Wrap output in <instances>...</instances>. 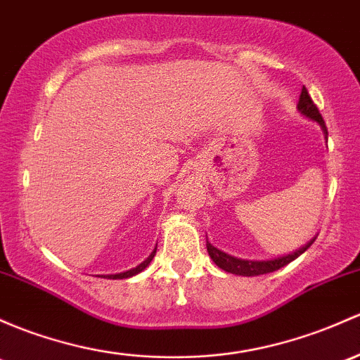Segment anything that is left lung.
Listing matches in <instances>:
<instances>
[{
    "label": "left lung",
    "instance_id": "8db88e82",
    "mask_svg": "<svg viewBox=\"0 0 360 360\" xmlns=\"http://www.w3.org/2000/svg\"><path fill=\"white\" fill-rule=\"evenodd\" d=\"M298 110H300V113H304L305 117H309V119L316 120V122L323 127L324 134L328 136V129H326V124H324V120H323V115L319 113V108L316 107V103L312 101V98H310L309 91L305 86H304V89H302L300 101H298ZM314 240H316V238H314ZM314 240H310L305 247L297 250V252L288 253V255H285V257H278V259H272V260L236 259V257H231V255H228V253H224V252H221V250L212 247L209 241H207V252H209L210 259L214 260L215 266L221 267V269H224L226 272H231V274H236V276H260V274H267V272H274V271L281 269V267H285L286 264L291 262V260H295L297 257H300L302 253H304L305 250H307L310 245L314 243Z\"/></svg>",
    "mask_w": 360,
    "mask_h": 360
}]
</instances>
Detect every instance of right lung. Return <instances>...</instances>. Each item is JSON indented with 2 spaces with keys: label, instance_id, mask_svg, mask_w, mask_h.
<instances>
[{
  "label": "right lung",
  "instance_id": "1",
  "mask_svg": "<svg viewBox=\"0 0 360 360\" xmlns=\"http://www.w3.org/2000/svg\"><path fill=\"white\" fill-rule=\"evenodd\" d=\"M155 252H157V248H155L153 252H151V255L145 260V262H141L138 267H134V269L126 271V272H120V274H108V276H103V278H107V279H126V278H131V276L138 274V272H141L151 262V259H153V257H155Z\"/></svg>",
  "mask_w": 360,
  "mask_h": 360
}]
</instances>
